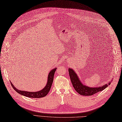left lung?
<instances>
[{
    "label": "left lung",
    "instance_id": "left-lung-1",
    "mask_svg": "<svg viewBox=\"0 0 122 122\" xmlns=\"http://www.w3.org/2000/svg\"><path fill=\"white\" fill-rule=\"evenodd\" d=\"M69 74L72 84L75 91L80 95L84 96H92L99 92H101L105 89L109 85H110L111 81H110L102 86L100 87H92L86 85H84L81 81L78 76L77 75L74 70L72 68H68ZM112 81V80H111Z\"/></svg>",
    "mask_w": 122,
    "mask_h": 122
}]
</instances>
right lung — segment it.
<instances>
[{
	"label": "right lung",
	"instance_id": "add662e5",
	"mask_svg": "<svg viewBox=\"0 0 122 122\" xmlns=\"http://www.w3.org/2000/svg\"><path fill=\"white\" fill-rule=\"evenodd\" d=\"M56 69L57 68H55L49 72L48 76L47 82L46 86H45L42 90H40L39 91L32 92L20 91V90L17 89L14 86V85H13L11 82H10L11 86L17 92L20 94L22 96L31 98H41L44 97L47 95V94L48 93L50 90L51 89L52 84L53 81L54 73H55V72L56 70Z\"/></svg>",
	"mask_w": 122,
	"mask_h": 122
}]
</instances>
